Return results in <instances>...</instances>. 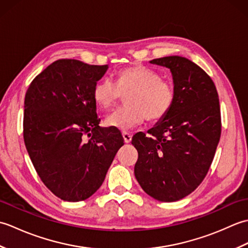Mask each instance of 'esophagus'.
<instances>
[{
    "label": "esophagus",
    "instance_id": "esophagus-1",
    "mask_svg": "<svg viewBox=\"0 0 248 248\" xmlns=\"http://www.w3.org/2000/svg\"><path fill=\"white\" fill-rule=\"evenodd\" d=\"M123 136H124V143H130L131 140H132V135L128 132H123Z\"/></svg>",
    "mask_w": 248,
    "mask_h": 248
}]
</instances>
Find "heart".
<instances>
[{
	"label": "heart",
	"instance_id": "heart-1",
	"mask_svg": "<svg viewBox=\"0 0 248 248\" xmlns=\"http://www.w3.org/2000/svg\"><path fill=\"white\" fill-rule=\"evenodd\" d=\"M123 96H127L128 105L109 115L105 124L124 131L143 124L146 118L155 123L166 117L175 103L176 91L171 82L141 65L123 68L117 73L116 83L104 78L93 86L94 102L103 109L117 107Z\"/></svg>",
	"mask_w": 248,
	"mask_h": 248
}]
</instances>
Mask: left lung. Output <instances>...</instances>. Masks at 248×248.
<instances>
[{"mask_svg": "<svg viewBox=\"0 0 248 248\" xmlns=\"http://www.w3.org/2000/svg\"><path fill=\"white\" fill-rule=\"evenodd\" d=\"M151 64L170 68L176 99L155 127L136 133L134 173L155 199L170 202L195 191L207 176L222 132L218 93L212 78L186 57L165 56Z\"/></svg>", "mask_w": 248, "mask_h": 248, "instance_id": "left-lung-1", "label": "left lung"}]
</instances>
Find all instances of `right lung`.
Listing matches in <instances>:
<instances>
[{
  "instance_id": "add662e5",
  "label": "right lung",
  "mask_w": 248,
  "mask_h": 248,
  "mask_svg": "<svg viewBox=\"0 0 248 248\" xmlns=\"http://www.w3.org/2000/svg\"><path fill=\"white\" fill-rule=\"evenodd\" d=\"M108 65L62 59L46 68L26 91L23 139L41 181L66 202L85 200L101 186L124 145L116 128H101L93 86Z\"/></svg>"
}]
</instances>
